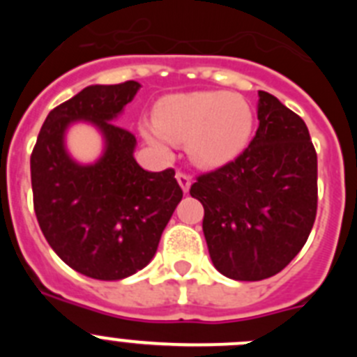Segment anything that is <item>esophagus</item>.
I'll return each instance as SVG.
<instances>
[{
	"label": "esophagus",
	"instance_id": "1",
	"mask_svg": "<svg viewBox=\"0 0 357 357\" xmlns=\"http://www.w3.org/2000/svg\"><path fill=\"white\" fill-rule=\"evenodd\" d=\"M176 181H178V184H181L182 191H184V193H188L189 188H191V175L178 172L176 173Z\"/></svg>",
	"mask_w": 357,
	"mask_h": 357
}]
</instances>
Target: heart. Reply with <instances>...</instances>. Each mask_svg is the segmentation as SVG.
<instances>
[{
	"instance_id": "heart-1",
	"label": "heart",
	"mask_w": 357,
	"mask_h": 357,
	"mask_svg": "<svg viewBox=\"0 0 357 357\" xmlns=\"http://www.w3.org/2000/svg\"><path fill=\"white\" fill-rule=\"evenodd\" d=\"M254 128L250 103L239 94L197 91L162 98L153 125H144L148 143L168 153L173 143L188 141L189 155L204 166H222L245 150Z\"/></svg>"
}]
</instances>
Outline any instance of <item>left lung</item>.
I'll list each match as a JSON object with an SVG mask.
<instances>
[{"instance_id": "obj_1", "label": "left lung", "mask_w": 357, "mask_h": 357, "mask_svg": "<svg viewBox=\"0 0 357 357\" xmlns=\"http://www.w3.org/2000/svg\"><path fill=\"white\" fill-rule=\"evenodd\" d=\"M257 119L247 150L189 189L204 206L211 261L234 280L279 273L302 250L317 218V151L304 119L264 91Z\"/></svg>"}]
</instances>
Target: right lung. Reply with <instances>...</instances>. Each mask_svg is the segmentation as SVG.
Listing matches in <instances>:
<instances>
[{"label":"right lung","instance_id":"1","mask_svg":"<svg viewBox=\"0 0 357 357\" xmlns=\"http://www.w3.org/2000/svg\"><path fill=\"white\" fill-rule=\"evenodd\" d=\"M141 85H89L52 110L31 151L33 209L44 238L68 266L98 280H121L153 259L164 227L182 200L172 168L146 172L134 134L116 125ZM87 121L104 137L102 157L80 165L65 132Z\"/></svg>","mask_w":357,"mask_h":357}]
</instances>
